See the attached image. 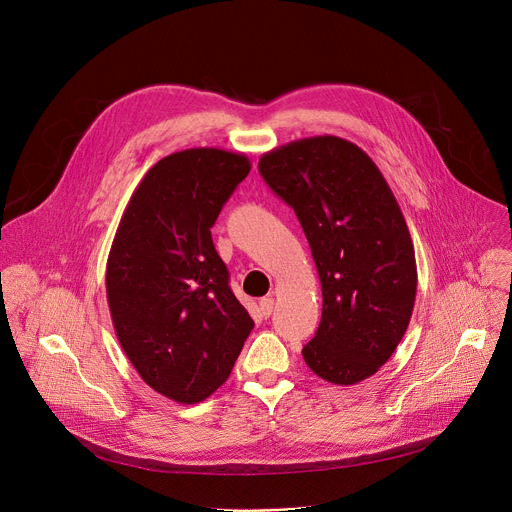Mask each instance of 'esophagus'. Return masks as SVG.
Listing matches in <instances>:
<instances>
[{"label": "esophagus", "instance_id": "esophagus-1", "mask_svg": "<svg viewBox=\"0 0 512 512\" xmlns=\"http://www.w3.org/2000/svg\"><path fill=\"white\" fill-rule=\"evenodd\" d=\"M273 306H275V302H273V298H271V296L261 298V300H259V312H261V316L269 318V316H271V312H273Z\"/></svg>", "mask_w": 512, "mask_h": 512}]
</instances>
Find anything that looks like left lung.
<instances>
[{
  "mask_svg": "<svg viewBox=\"0 0 512 512\" xmlns=\"http://www.w3.org/2000/svg\"><path fill=\"white\" fill-rule=\"evenodd\" d=\"M259 172L294 208L322 283L306 364L334 385L369 379L401 342L417 291L411 235L387 180L336 135L289 141L261 156Z\"/></svg>",
  "mask_w": 512,
  "mask_h": 512,
  "instance_id": "left-lung-1",
  "label": "left lung"
}]
</instances>
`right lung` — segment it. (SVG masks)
<instances>
[{"instance_id":"add662e5","label":"right lung","mask_w":512,"mask_h":512,"mask_svg":"<svg viewBox=\"0 0 512 512\" xmlns=\"http://www.w3.org/2000/svg\"><path fill=\"white\" fill-rule=\"evenodd\" d=\"M249 172L245 154L218 148L166 156L131 194L109 251L119 344L145 383L184 405L229 379L253 330L210 235Z\"/></svg>"}]
</instances>
